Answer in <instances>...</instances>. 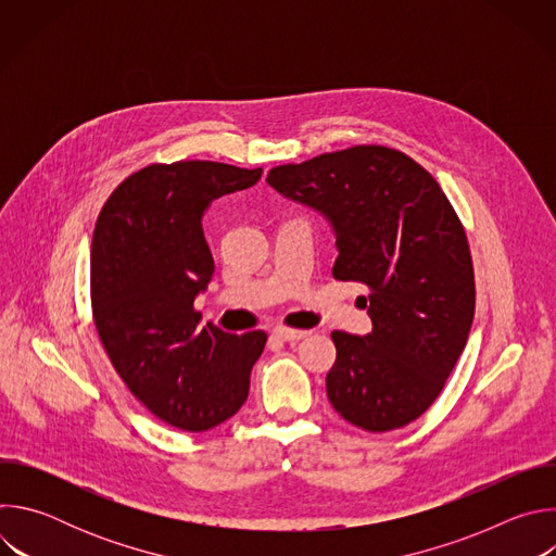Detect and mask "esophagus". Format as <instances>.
Here are the masks:
<instances>
[{"label": "esophagus", "instance_id": "1", "mask_svg": "<svg viewBox=\"0 0 556 556\" xmlns=\"http://www.w3.org/2000/svg\"><path fill=\"white\" fill-rule=\"evenodd\" d=\"M305 337H307L305 330H292V328H275L273 330V339H279V341H301Z\"/></svg>", "mask_w": 556, "mask_h": 556}]
</instances>
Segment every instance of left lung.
Wrapping results in <instances>:
<instances>
[{
  "label": "left lung",
  "instance_id": "8db88e82",
  "mask_svg": "<svg viewBox=\"0 0 556 556\" xmlns=\"http://www.w3.org/2000/svg\"><path fill=\"white\" fill-rule=\"evenodd\" d=\"M266 180L332 222V277L369 290L371 332H332V407L371 433L407 427L444 389L475 314L472 260L455 208L425 167L384 144L281 165Z\"/></svg>",
  "mask_w": 556,
  "mask_h": 556
}]
</instances>
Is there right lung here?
Returning <instances> with one entry per match:
<instances>
[{
	"instance_id": "1",
	"label": "right lung",
	"mask_w": 556,
	"mask_h": 556,
	"mask_svg": "<svg viewBox=\"0 0 556 556\" xmlns=\"http://www.w3.org/2000/svg\"><path fill=\"white\" fill-rule=\"evenodd\" d=\"M260 178L262 169L211 161L155 163L123 180L97 219L90 292L101 345L136 399L182 431L242 409L268 341L262 330L200 326L193 307L213 275L204 208Z\"/></svg>"
}]
</instances>
